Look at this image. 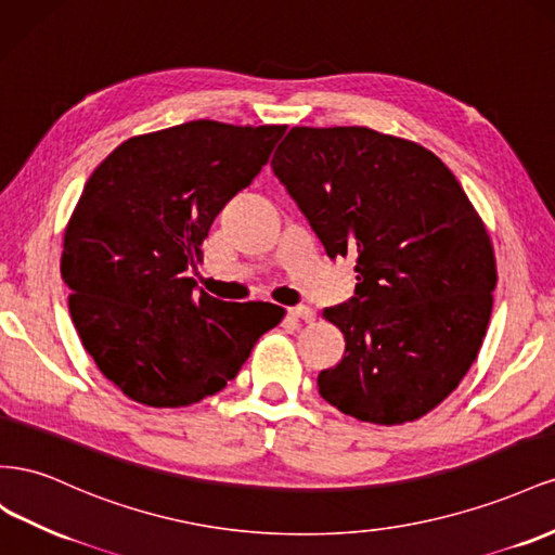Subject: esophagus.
<instances>
[{"label":"esophagus","instance_id":"obj_1","mask_svg":"<svg viewBox=\"0 0 555 555\" xmlns=\"http://www.w3.org/2000/svg\"><path fill=\"white\" fill-rule=\"evenodd\" d=\"M288 313L293 315V319H299V321H305V323H311L315 319V311L311 307H305V305L293 307Z\"/></svg>","mask_w":555,"mask_h":555}]
</instances>
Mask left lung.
I'll return each mask as SVG.
<instances>
[{"label": "left lung", "mask_w": 555, "mask_h": 555, "mask_svg": "<svg viewBox=\"0 0 555 555\" xmlns=\"http://www.w3.org/2000/svg\"><path fill=\"white\" fill-rule=\"evenodd\" d=\"M327 258H356V295L323 311L346 341L319 374L341 414L400 425L477 360L498 269L483 220L435 153L370 128H293L272 157Z\"/></svg>", "instance_id": "1"}]
</instances>
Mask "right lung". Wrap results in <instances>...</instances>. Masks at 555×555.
Segmentation results:
<instances>
[{
	"instance_id": "obj_1",
	"label": "right lung",
	"mask_w": 555,
	"mask_h": 555,
	"mask_svg": "<svg viewBox=\"0 0 555 555\" xmlns=\"http://www.w3.org/2000/svg\"><path fill=\"white\" fill-rule=\"evenodd\" d=\"M283 132L190 120L122 141L88 179L60 272L83 348L130 400L160 409L216 395L281 323V307L223 302L188 269Z\"/></svg>"
}]
</instances>
